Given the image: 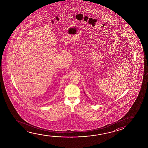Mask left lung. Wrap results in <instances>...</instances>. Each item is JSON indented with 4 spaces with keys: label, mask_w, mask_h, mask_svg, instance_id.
<instances>
[{
    "label": "left lung",
    "mask_w": 148,
    "mask_h": 148,
    "mask_svg": "<svg viewBox=\"0 0 148 148\" xmlns=\"http://www.w3.org/2000/svg\"><path fill=\"white\" fill-rule=\"evenodd\" d=\"M84 94H85V92H84Z\"/></svg>",
    "instance_id": "obj_1"
}]
</instances>
